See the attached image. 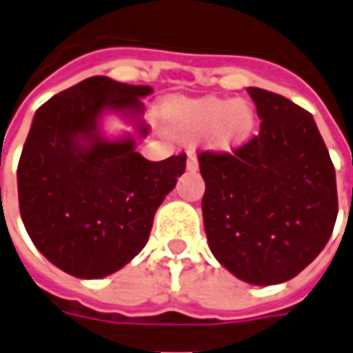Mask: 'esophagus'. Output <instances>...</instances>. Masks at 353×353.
Returning <instances> with one entry per match:
<instances>
[{
  "label": "esophagus",
  "instance_id": "esophagus-1",
  "mask_svg": "<svg viewBox=\"0 0 353 353\" xmlns=\"http://www.w3.org/2000/svg\"><path fill=\"white\" fill-rule=\"evenodd\" d=\"M186 167H188V171H192V173H195V171H197V169H199V161H197V158H195V156H193V154L188 156V163H186Z\"/></svg>",
  "mask_w": 353,
  "mask_h": 353
}]
</instances>
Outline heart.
<instances>
[{"instance_id": "1", "label": "heart", "mask_w": 353, "mask_h": 353, "mask_svg": "<svg viewBox=\"0 0 353 353\" xmlns=\"http://www.w3.org/2000/svg\"><path fill=\"white\" fill-rule=\"evenodd\" d=\"M163 126L179 139H193L203 134L206 147L229 152L251 136L255 111L245 100L232 98L174 100L163 108Z\"/></svg>"}]
</instances>
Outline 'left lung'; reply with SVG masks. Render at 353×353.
<instances>
[{
  "label": "left lung",
  "instance_id": "8db88e82",
  "mask_svg": "<svg viewBox=\"0 0 353 353\" xmlns=\"http://www.w3.org/2000/svg\"><path fill=\"white\" fill-rule=\"evenodd\" d=\"M261 132L229 152H201L206 240L221 266L277 285L311 264L337 219L335 167L309 111L249 87Z\"/></svg>",
  "mask_w": 353,
  "mask_h": 353
}]
</instances>
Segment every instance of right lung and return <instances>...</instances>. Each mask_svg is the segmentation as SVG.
<instances>
[{"label": "right lung", "instance_id": "add662e5", "mask_svg": "<svg viewBox=\"0 0 353 353\" xmlns=\"http://www.w3.org/2000/svg\"><path fill=\"white\" fill-rule=\"evenodd\" d=\"M148 85L92 76L50 98L33 117L18 161V203L29 238L48 261L79 279L121 270L145 248L154 214L186 169V154L161 161L136 152V139H108L105 111L148 134Z\"/></svg>", "mask_w": 353, "mask_h": 353}]
</instances>
